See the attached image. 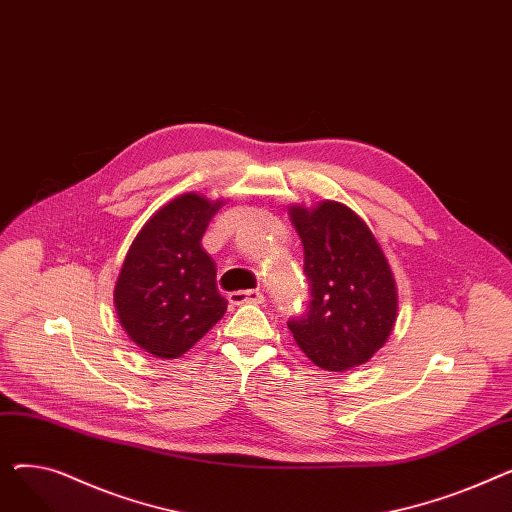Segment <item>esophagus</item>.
<instances>
[{"instance_id":"1","label":"esophagus","mask_w":512,"mask_h":512,"mask_svg":"<svg viewBox=\"0 0 512 512\" xmlns=\"http://www.w3.org/2000/svg\"><path fill=\"white\" fill-rule=\"evenodd\" d=\"M228 299L232 305H247V303L259 305V303H263L265 297L259 290H236V292H230Z\"/></svg>"}]
</instances>
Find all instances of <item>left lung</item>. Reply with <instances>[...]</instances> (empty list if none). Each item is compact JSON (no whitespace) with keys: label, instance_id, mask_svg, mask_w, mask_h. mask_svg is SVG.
Here are the masks:
<instances>
[{"label":"left lung","instance_id":"obj_1","mask_svg":"<svg viewBox=\"0 0 512 512\" xmlns=\"http://www.w3.org/2000/svg\"><path fill=\"white\" fill-rule=\"evenodd\" d=\"M305 249L311 307L288 328L321 369L346 371L367 363L388 342L398 317L390 263L359 215L338 201L290 205Z\"/></svg>","mask_w":512,"mask_h":512}]
</instances>
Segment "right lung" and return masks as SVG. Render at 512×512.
<instances>
[{
	"instance_id": "1",
	"label": "right lung",
	"mask_w": 512,
	"mask_h": 512,
	"mask_svg": "<svg viewBox=\"0 0 512 512\" xmlns=\"http://www.w3.org/2000/svg\"><path fill=\"white\" fill-rule=\"evenodd\" d=\"M226 199L184 193L159 207L134 236L114 286L128 338L157 359H178L224 317L228 301L201 238Z\"/></svg>"
}]
</instances>
